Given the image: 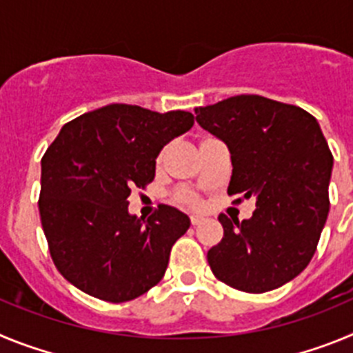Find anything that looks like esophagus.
Masks as SVG:
<instances>
[{"label":"esophagus","instance_id":"1","mask_svg":"<svg viewBox=\"0 0 353 353\" xmlns=\"http://www.w3.org/2000/svg\"><path fill=\"white\" fill-rule=\"evenodd\" d=\"M201 221H203V217H201V215H196V214L191 215V224H192V226L199 224V223H201Z\"/></svg>","mask_w":353,"mask_h":353}]
</instances>
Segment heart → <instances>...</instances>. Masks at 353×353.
Returning a JSON list of instances; mask_svg holds the SVG:
<instances>
[{
    "label": "heart",
    "instance_id": "heart-1",
    "mask_svg": "<svg viewBox=\"0 0 353 353\" xmlns=\"http://www.w3.org/2000/svg\"><path fill=\"white\" fill-rule=\"evenodd\" d=\"M162 155H164V152L161 154L159 161H162ZM174 201L180 205H192V207H194V205H198V196H196L192 191H189V189H182V191L176 192Z\"/></svg>",
    "mask_w": 353,
    "mask_h": 353
}]
</instances>
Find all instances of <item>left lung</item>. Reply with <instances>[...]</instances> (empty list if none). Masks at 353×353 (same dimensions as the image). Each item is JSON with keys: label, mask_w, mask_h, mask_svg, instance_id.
<instances>
[{"label": "left lung", "mask_w": 353, "mask_h": 353, "mask_svg": "<svg viewBox=\"0 0 353 353\" xmlns=\"http://www.w3.org/2000/svg\"><path fill=\"white\" fill-rule=\"evenodd\" d=\"M194 113L230 150L228 194L256 198L251 219L219 215L224 236L207 252L212 272L248 293L279 288L307 267L329 214L334 159L322 129L304 109L260 95L230 97Z\"/></svg>", "instance_id": "8db88e82"}]
</instances>
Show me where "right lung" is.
<instances>
[{"instance_id":"1","label":"right lung","mask_w":353,"mask_h":353,"mask_svg":"<svg viewBox=\"0 0 353 353\" xmlns=\"http://www.w3.org/2000/svg\"><path fill=\"white\" fill-rule=\"evenodd\" d=\"M192 125L189 111L109 104L61 127L42 157L39 210L52 261L68 283L127 302L164 277L191 219L161 205L145 221L130 214L127 198L154 180L161 150Z\"/></svg>"}]
</instances>
